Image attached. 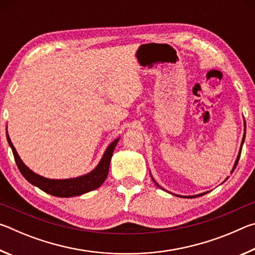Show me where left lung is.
I'll return each mask as SVG.
<instances>
[{
  "label": "left lung",
  "mask_w": 255,
  "mask_h": 255,
  "mask_svg": "<svg viewBox=\"0 0 255 255\" xmlns=\"http://www.w3.org/2000/svg\"><path fill=\"white\" fill-rule=\"evenodd\" d=\"M244 127H247V125H245V123H244ZM247 129V128H245ZM244 139H245V132H244V136H243V139H242V144H241V149H240V153H239V155H237V158H236V161H235V164H234V167H233V170H232V173L233 172H234V170H235V167H236V165H237V163H239V159H240V156H241V152H242V146H243V143H244ZM153 179V178H152ZM153 181L155 182V180L153 179ZM155 184L157 185V187H159V185L155 182ZM161 188V187H159ZM161 189H163V188H161ZM207 192H205V193H200V195H197V196H180V197H182V198H196V197H200V196H204V195H206Z\"/></svg>",
  "instance_id": "obj_1"
}]
</instances>
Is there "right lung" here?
<instances>
[{
	"label": "right lung",
	"mask_w": 255,
	"mask_h": 255,
	"mask_svg": "<svg viewBox=\"0 0 255 255\" xmlns=\"http://www.w3.org/2000/svg\"><path fill=\"white\" fill-rule=\"evenodd\" d=\"M6 139L10 147L13 152V156L15 159L18 169L20 170L21 174L24 176V179L33 185L39 188L42 191L49 193L51 196L60 197V198H70L75 196H81L83 193L89 191H92L94 189H98L100 185L105 182L108 173H109V166L110 161L112 157V153H114L116 145L119 141V138L115 139L112 143L108 146L105 154L99 162L96 169L90 172V173L77 176V178L73 179H65V180H54V179H47L39 174H36L34 172L25 166V164L21 161L18 153L14 148L13 144L10 139V136L7 135L6 131Z\"/></svg>",
	"instance_id": "add662e5"
}]
</instances>
